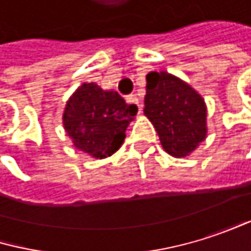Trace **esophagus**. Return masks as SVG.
<instances>
[{"label":"esophagus","mask_w":251,"mask_h":251,"mask_svg":"<svg viewBox=\"0 0 251 251\" xmlns=\"http://www.w3.org/2000/svg\"><path fill=\"white\" fill-rule=\"evenodd\" d=\"M126 102H128V104H135V105L138 107V110H140V111L143 110V104L140 102V98H138L137 95H134V94L126 97Z\"/></svg>","instance_id":"obj_1"}]
</instances>
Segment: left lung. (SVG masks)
Returning <instances> with one entry per match:
<instances>
[{"instance_id":"1","label":"left lung","mask_w":251,"mask_h":251,"mask_svg":"<svg viewBox=\"0 0 251 251\" xmlns=\"http://www.w3.org/2000/svg\"><path fill=\"white\" fill-rule=\"evenodd\" d=\"M144 104V114L171 156L185 157L206 140V102L182 79L165 70L150 72Z\"/></svg>"}]
</instances>
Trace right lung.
Masks as SVG:
<instances>
[{
    "label": "right lung",
    "mask_w": 251,
    "mask_h": 251,
    "mask_svg": "<svg viewBox=\"0 0 251 251\" xmlns=\"http://www.w3.org/2000/svg\"><path fill=\"white\" fill-rule=\"evenodd\" d=\"M137 111L135 104H126L116 91H104L94 82L82 83L66 104L63 125L77 150L105 159L123 144Z\"/></svg>",
    "instance_id": "right-lung-1"
}]
</instances>
